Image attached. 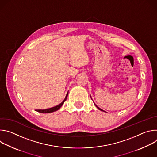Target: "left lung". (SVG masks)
<instances>
[{
    "mask_svg": "<svg viewBox=\"0 0 157 157\" xmlns=\"http://www.w3.org/2000/svg\"><path fill=\"white\" fill-rule=\"evenodd\" d=\"M95 105H96V107H97V108H98V109H99V110H102V111H104V112H105V111H104V110H102V109H100V108H99V107H98V106H97V105H96V104H95Z\"/></svg>",
    "mask_w": 157,
    "mask_h": 157,
    "instance_id": "left-lung-1",
    "label": "left lung"
}]
</instances>
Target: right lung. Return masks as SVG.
<instances>
[{"mask_svg": "<svg viewBox=\"0 0 157 157\" xmlns=\"http://www.w3.org/2000/svg\"><path fill=\"white\" fill-rule=\"evenodd\" d=\"M68 93H67L66 97H65V99H64V101L61 103L59 104V105L55 106V107H52V108H50V109H44V110H40V109H38V110H36V111L37 112H39V113H53V112H55V111H56L57 110H58L61 106L62 105L64 104V101L66 100L67 99V97H68Z\"/></svg>", "mask_w": 157, "mask_h": 157, "instance_id": "add662e5", "label": "right lung"}]
</instances>
